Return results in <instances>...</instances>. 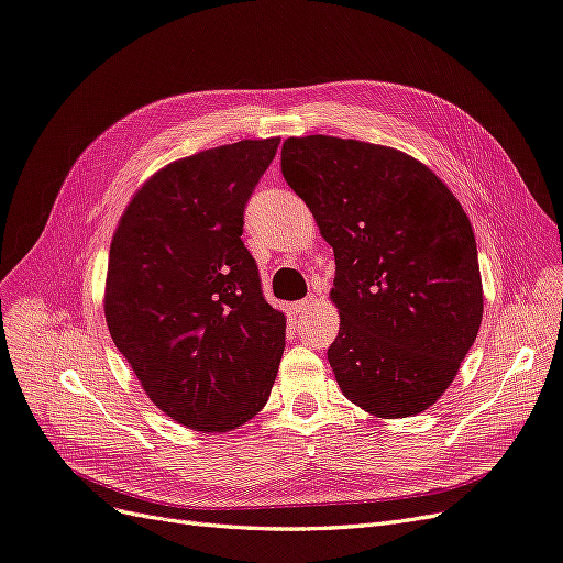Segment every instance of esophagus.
Listing matches in <instances>:
<instances>
[{
  "label": "esophagus",
  "instance_id": "esophagus-1",
  "mask_svg": "<svg viewBox=\"0 0 563 563\" xmlns=\"http://www.w3.org/2000/svg\"><path fill=\"white\" fill-rule=\"evenodd\" d=\"M314 300H317V296H308V298L298 300V302H296V312L300 314V312H305V310H310L312 305H314Z\"/></svg>",
  "mask_w": 563,
  "mask_h": 563
}]
</instances>
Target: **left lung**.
I'll return each mask as SVG.
<instances>
[{"label": "left lung", "mask_w": 563, "mask_h": 563, "mask_svg": "<svg viewBox=\"0 0 563 563\" xmlns=\"http://www.w3.org/2000/svg\"><path fill=\"white\" fill-rule=\"evenodd\" d=\"M282 174L333 246L340 331L329 364L343 395L378 418L430 408L484 312L463 207L404 152L333 135L284 141Z\"/></svg>", "instance_id": "left-lung-1"}]
</instances>
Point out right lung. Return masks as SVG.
<instances>
[{"instance_id":"1","label":"right lung","mask_w":563,"mask_h":563,"mask_svg":"<svg viewBox=\"0 0 563 563\" xmlns=\"http://www.w3.org/2000/svg\"><path fill=\"white\" fill-rule=\"evenodd\" d=\"M279 139L240 141L152 176L112 236L106 319L147 397L197 432H228L267 404L286 319L242 242L246 203Z\"/></svg>"}]
</instances>
